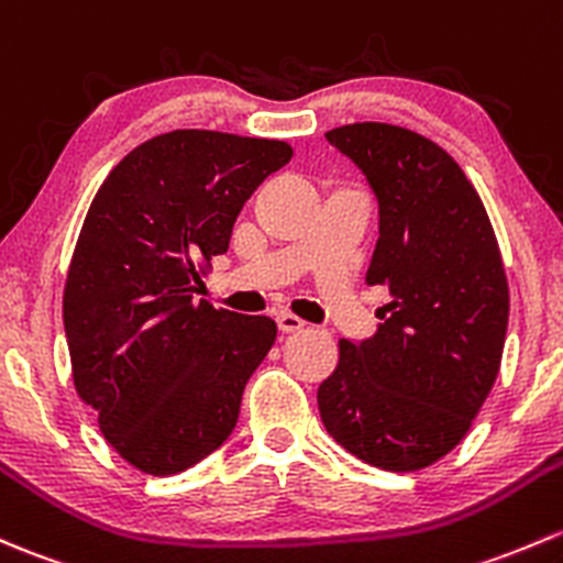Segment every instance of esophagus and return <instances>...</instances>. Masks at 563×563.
<instances>
[{"label": "esophagus", "mask_w": 563, "mask_h": 563, "mask_svg": "<svg viewBox=\"0 0 563 563\" xmlns=\"http://www.w3.org/2000/svg\"><path fill=\"white\" fill-rule=\"evenodd\" d=\"M305 327L307 323L301 321V318L291 316V312H280V316H277V329L286 331V334H291V331H301Z\"/></svg>", "instance_id": "1"}]
</instances>
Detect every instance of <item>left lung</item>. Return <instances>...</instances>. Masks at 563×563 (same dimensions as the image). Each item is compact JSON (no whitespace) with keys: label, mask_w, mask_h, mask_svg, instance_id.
I'll return each mask as SVG.
<instances>
[{"label":"left lung","mask_w":563,"mask_h":563,"mask_svg":"<svg viewBox=\"0 0 563 563\" xmlns=\"http://www.w3.org/2000/svg\"><path fill=\"white\" fill-rule=\"evenodd\" d=\"M327 140L377 197L366 283L386 286L390 301L369 340H340L318 410L361 461L416 472L464 440L499 375L510 316L499 242L475 186L437 142L372 121Z\"/></svg>","instance_id":"obj_1"}]
</instances>
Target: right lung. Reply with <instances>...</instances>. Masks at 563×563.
I'll return each mask as SVG.
<instances>
[{
    "label": "right lung",
    "instance_id": "1",
    "mask_svg": "<svg viewBox=\"0 0 563 563\" xmlns=\"http://www.w3.org/2000/svg\"><path fill=\"white\" fill-rule=\"evenodd\" d=\"M291 156L280 140L177 129L123 156L88 207L64 286L73 380L140 472L177 475L236 426L277 327L194 294L242 205Z\"/></svg>",
    "mask_w": 563,
    "mask_h": 563
}]
</instances>
